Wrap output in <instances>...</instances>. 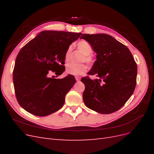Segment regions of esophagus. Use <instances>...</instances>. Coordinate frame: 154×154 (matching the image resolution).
<instances>
[{
    "label": "esophagus",
    "instance_id": "obj_1",
    "mask_svg": "<svg viewBox=\"0 0 154 154\" xmlns=\"http://www.w3.org/2000/svg\"><path fill=\"white\" fill-rule=\"evenodd\" d=\"M75 78H76V80L78 81V82L80 80V78L79 76H75Z\"/></svg>",
    "mask_w": 154,
    "mask_h": 154
}]
</instances>
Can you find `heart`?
Here are the masks:
<instances>
[{
	"mask_svg": "<svg viewBox=\"0 0 154 154\" xmlns=\"http://www.w3.org/2000/svg\"><path fill=\"white\" fill-rule=\"evenodd\" d=\"M77 48L83 54L82 58V62H85L88 64H92L94 61V58L92 56L93 53V48L92 45L86 40H80L77 43ZM72 51V46L70 45L65 53V60L69 62ZM87 70V67L85 64H74L68 63L66 66V72L71 75H81L84 74Z\"/></svg>",
	"mask_w": 154,
	"mask_h": 154,
	"instance_id": "heart-1",
	"label": "heart"
}]
</instances>
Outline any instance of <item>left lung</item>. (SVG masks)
Instances as JSON below:
<instances>
[{"instance_id":"left-lung-1","label":"left lung","mask_w":154,"mask_h":154,"mask_svg":"<svg viewBox=\"0 0 154 154\" xmlns=\"http://www.w3.org/2000/svg\"><path fill=\"white\" fill-rule=\"evenodd\" d=\"M96 53V61L81 81L85 86V105L97 112L108 114L118 110L132 95L136 85L137 67L127 46L106 34H83L81 36Z\"/></svg>"}]
</instances>
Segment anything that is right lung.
I'll return each mask as SVG.
<instances>
[{
	"instance_id": "add662e5",
	"label": "right lung",
	"mask_w": 154,
	"mask_h": 154,
	"mask_svg": "<svg viewBox=\"0 0 154 154\" xmlns=\"http://www.w3.org/2000/svg\"><path fill=\"white\" fill-rule=\"evenodd\" d=\"M82 32L44 31L26 44L16 58L13 80L18 103L30 114L46 116L63 106L76 83L73 75L49 78L65 71V53ZM58 77V76H57Z\"/></svg>"
}]
</instances>
